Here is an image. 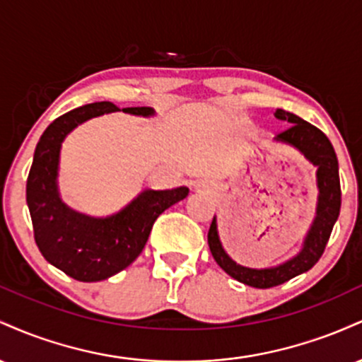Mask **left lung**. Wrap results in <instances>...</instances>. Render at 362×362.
<instances>
[{
  "label": "left lung",
  "mask_w": 362,
  "mask_h": 362,
  "mask_svg": "<svg viewBox=\"0 0 362 362\" xmlns=\"http://www.w3.org/2000/svg\"><path fill=\"white\" fill-rule=\"evenodd\" d=\"M274 115L277 119L291 122V126L286 131H281L277 134V139L293 144L294 148L300 149L303 155L308 158L311 163L318 167L317 178L320 199L317 218H315L313 226H311L310 233L306 236L301 253L294 257L293 260L279 265V267L262 269V271H259V269H248L231 260L226 255V252L223 250L221 242L218 238V231H216V219H213L209 233H207V243H209L211 253H213L214 260L218 262L219 267L228 276L233 277V279L259 289L279 286L282 282L310 271L317 264L320 257L325 252L328 238H330L334 224L339 218L340 195H342V192H340L339 161L330 139L318 127L298 117V115L289 114V112L282 109H277Z\"/></svg>",
  "instance_id": "8db88e82"
}]
</instances>
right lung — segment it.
<instances>
[{
	"mask_svg": "<svg viewBox=\"0 0 362 362\" xmlns=\"http://www.w3.org/2000/svg\"><path fill=\"white\" fill-rule=\"evenodd\" d=\"M120 110L112 102H95L57 117L37 143L27 178V204L34 238L44 259L81 282L103 281L131 265L143 252L158 216L189 194L187 187L144 190L110 218H88L66 207L57 195L56 175L64 136L86 119ZM124 112L151 115L149 107Z\"/></svg>",
	"mask_w": 362,
	"mask_h": 362,
	"instance_id": "obj_1",
	"label": "right lung"
}]
</instances>
